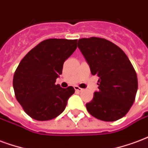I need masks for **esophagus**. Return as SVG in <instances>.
I'll list each match as a JSON object with an SVG mask.
<instances>
[{"label": "esophagus", "instance_id": "34e87169", "mask_svg": "<svg viewBox=\"0 0 148 148\" xmlns=\"http://www.w3.org/2000/svg\"><path fill=\"white\" fill-rule=\"evenodd\" d=\"M74 89H75L76 92H82V91L83 90L82 88H80V87H78V86H77V85H75V86H74Z\"/></svg>", "mask_w": 148, "mask_h": 148}]
</instances>
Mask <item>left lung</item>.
I'll return each instance as SVG.
<instances>
[{
  "label": "left lung",
  "mask_w": 148,
  "mask_h": 148,
  "mask_svg": "<svg viewBox=\"0 0 148 148\" xmlns=\"http://www.w3.org/2000/svg\"><path fill=\"white\" fill-rule=\"evenodd\" d=\"M77 47L92 74L99 77V90L86 103L88 112L102 121L121 119L133 104L138 88L136 73L128 56L115 44L104 38H82Z\"/></svg>",
  "instance_id": "1"
}]
</instances>
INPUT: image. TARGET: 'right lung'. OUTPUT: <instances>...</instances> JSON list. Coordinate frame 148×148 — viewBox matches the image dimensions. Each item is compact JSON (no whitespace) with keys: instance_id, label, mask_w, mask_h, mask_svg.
Masks as SVG:
<instances>
[{"instance_id":"right-lung-1","label":"right lung","mask_w":148,"mask_h":148,"mask_svg":"<svg viewBox=\"0 0 148 148\" xmlns=\"http://www.w3.org/2000/svg\"><path fill=\"white\" fill-rule=\"evenodd\" d=\"M77 39L50 38L27 53L16 68L13 88L17 101L32 119L48 121L65 110L74 88L56 85L63 63L77 49Z\"/></svg>"}]
</instances>
